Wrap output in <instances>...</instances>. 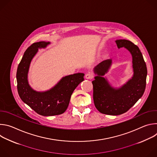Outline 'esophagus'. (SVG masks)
Returning <instances> with one entry per match:
<instances>
[{
	"label": "esophagus",
	"mask_w": 157,
	"mask_h": 157,
	"mask_svg": "<svg viewBox=\"0 0 157 157\" xmlns=\"http://www.w3.org/2000/svg\"><path fill=\"white\" fill-rule=\"evenodd\" d=\"M85 78L87 79H91L93 78V75L91 73H87L85 75Z\"/></svg>",
	"instance_id": "esophagus-1"
}]
</instances>
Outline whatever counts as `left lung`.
<instances>
[{
    "label": "left lung",
    "mask_w": 157,
    "mask_h": 157,
    "mask_svg": "<svg viewBox=\"0 0 157 157\" xmlns=\"http://www.w3.org/2000/svg\"><path fill=\"white\" fill-rule=\"evenodd\" d=\"M119 48L125 47L132 54L133 76L119 89L111 87L102 76L108 71L111 59L103 61L95 67L98 75L93 85V99L95 107L102 114L117 116L128 110L142 96L146 87L147 69L139 48L127 40L116 41Z\"/></svg>",
    "instance_id": "8db88e82"
}]
</instances>
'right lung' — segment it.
Segmentation results:
<instances>
[{"mask_svg": "<svg viewBox=\"0 0 157 157\" xmlns=\"http://www.w3.org/2000/svg\"><path fill=\"white\" fill-rule=\"evenodd\" d=\"M50 42L33 43L25 52L17 71V90L20 99L34 111L43 116L64 113L68 107L72 93L84 80V73H76L63 78L50 90L36 92L29 84L27 74L30 62L38 48H45Z\"/></svg>", "mask_w": 157, "mask_h": 157, "instance_id": "right-lung-1", "label": "right lung"}]
</instances>
